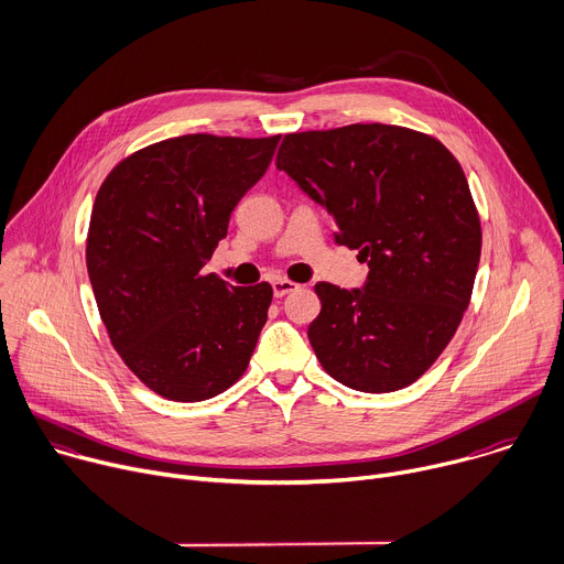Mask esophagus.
I'll return each mask as SVG.
<instances>
[{"mask_svg":"<svg viewBox=\"0 0 564 564\" xmlns=\"http://www.w3.org/2000/svg\"><path fill=\"white\" fill-rule=\"evenodd\" d=\"M300 284H295V282H291V280H284V278H280V280H275L273 282V295L275 297H284V295H289L291 291H295Z\"/></svg>","mask_w":564,"mask_h":564,"instance_id":"1","label":"esophagus"}]
</instances>
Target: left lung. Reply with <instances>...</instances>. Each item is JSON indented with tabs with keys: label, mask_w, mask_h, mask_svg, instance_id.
<instances>
[{
	"label": "left lung",
	"mask_w": 564,
	"mask_h": 564,
	"mask_svg": "<svg viewBox=\"0 0 564 564\" xmlns=\"http://www.w3.org/2000/svg\"><path fill=\"white\" fill-rule=\"evenodd\" d=\"M275 164L369 264L362 289L315 284L319 365L365 393L413 384L452 343L476 282L482 229L463 166L435 138L391 124L289 133Z\"/></svg>",
	"instance_id": "1"
}]
</instances>
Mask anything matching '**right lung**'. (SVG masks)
<instances>
[{
  "instance_id": "add662e5",
  "label": "right lung",
  "mask_w": 564,
  "mask_h": 564,
  "mask_svg": "<svg viewBox=\"0 0 564 564\" xmlns=\"http://www.w3.org/2000/svg\"><path fill=\"white\" fill-rule=\"evenodd\" d=\"M278 142L171 138L122 160L97 191L86 238L95 302L124 365L166 400H208L249 367L273 289L202 269Z\"/></svg>"
}]
</instances>
